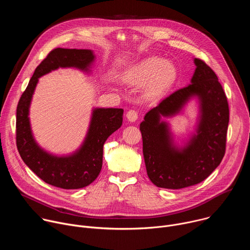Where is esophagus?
Instances as JSON below:
<instances>
[{"label": "esophagus", "instance_id": "34e87169", "mask_svg": "<svg viewBox=\"0 0 250 250\" xmlns=\"http://www.w3.org/2000/svg\"><path fill=\"white\" fill-rule=\"evenodd\" d=\"M138 118V114L137 112H135L134 110H129L126 113V119L130 122V123H134Z\"/></svg>", "mask_w": 250, "mask_h": 250}]
</instances>
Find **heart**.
<instances>
[{
  "mask_svg": "<svg viewBox=\"0 0 250 250\" xmlns=\"http://www.w3.org/2000/svg\"><path fill=\"white\" fill-rule=\"evenodd\" d=\"M124 81L134 87H145L147 98L158 100L164 97L176 84L178 69L174 63L158 56H149L127 67Z\"/></svg>",
  "mask_w": 250,
  "mask_h": 250,
  "instance_id": "obj_1",
  "label": "heart"
}]
</instances>
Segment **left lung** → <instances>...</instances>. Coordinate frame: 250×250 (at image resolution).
Here are the masks:
<instances>
[{"label":"left lung","mask_w":250,"mask_h":250,"mask_svg":"<svg viewBox=\"0 0 250 250\" xmlns=\"http://www.w3.org/2000/svg\"><path fill=\"white\" fill-rule=\"evenodd\" d=\"M191 83L148 111L139 129L150 181L159 188L182 189L199 184L215 170L226 151L229 104L216 73L201 59ZM193 98L199 109L194 131L179 146L162 117L180 114Z\"/></svg>","instance_id":"8db88e82"}]
</instances>
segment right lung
I'll return each instance as SVG.
<instances>
[{"instance_id":"add662e5","label":"right lung","mask_w":250,"mask_h":250,"mask_svg":"<svg viewBox=\"0 0 250 250\" xmlns=\"http://www.w3.org/2000/svg\"><path fill=\"white\" fill-rule=\"evenodd\" d=\"M96 56L91 49L55 48L37 67L17 108V146L26 166L45 183L62 189H80L99 176L103 147L108 137L123 125V109L94 108L82 145L74 152L56 155L43 149L35 140L29 108L39 79L58 68H75L91 74Z\"/></svg>"}]
</instances>
